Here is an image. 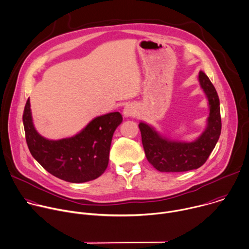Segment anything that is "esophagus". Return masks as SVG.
Listing matches in <instances>:
<instances>
[{
  "label": "esophagus",
  "instance_id": "34e87169",
  "mask_svg": "<svg viewBox=\"0 0 249 249\" xmlns=\"http://www.w3.org/2000/svg\"><path fill=\"white\" fill-rule=\"evenodd\" d=\"M123 113H124V117L129 118V117H133V116L135 115L136 110H135V108H134V106H133L132 104H128V105H126V106L124 107Z\"/></svg>",
  "mask_w": 249,
  "mask_h": 249
}]
</instances>
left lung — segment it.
<instances>
[{
  "label": "left lung",
  "mask_w": 249,
  "mask_h": 249,
  "mask_svg": "<svg viewBox=\"0 0 249 249\" xmlns=\"http://www.w3.org/2000/svg\"><path fill=\"white\" fill-rule=\"evenodd\" d=\"M198 81L208 100L209 116L204 131L195 140L171 139L144 122L138 124L146 158L159 172L178 173L200 168L219 140L222 128L219 96L204 71H199Z\"/></svg>",
  "instance_id": "1"
}]
</instances>
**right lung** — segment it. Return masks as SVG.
I'll return each instance as SVG.
<instances>
[{
    "instance_id": "1",
    "label": "right lung",
    "mask_w": 249,
    "mask_h": 249,
    "mask_svg": "<svg viewBox=\"0 0 249 249\" xmlns=\"http://www.w3.org/2000/svg\"><path fill=\"white\" fill-rule=\"evenodd\" d=\"M22 122L33 158L56 178L80 183L93 180L106 171L113 134L122 124L123 117L119 112L99 116L75 135L51 140L36 130L28 99Z\"/></svg>"
}]
</instances>
